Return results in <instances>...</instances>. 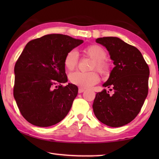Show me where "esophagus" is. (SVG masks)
Masks as SVG:
<instances>
[{"instance_id": "esophagus-1", "label": "esophagus", "mask_w": 159, "mask_h": 159, "mask_svg": "<svg viewBox=\"0 0 159 159\" xmlns=\"http://www.w3.org/2000/svg\"><path fill=\"white\" fill-rule=\"evenodd\" d=\"M84 91H85V89H83V88H79V93H83Z\"/></svg>"}]
</instances>
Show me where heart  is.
<instances>
[{
	"instance_id": "heart-1",
	"label": "heart",
	"mask_w": 159,
	"mask_h": 159,
	"mask_svg": "<svg viewBox=\"0 0 159 159\" xmlns=\"http://www.w3.org/2000/svg\"><path fill=\"white\" fill-rule=\"evenodd\" d=\"M84 52L94 61L92 69H96L102 75L109 73L111 64L106 59L107 53L104 48L99 45H92L86 48ZM78 62L79 55L76 50H72L66 54L64 59V66L66 69L73 70L77 66ZM70 80L74 85L81 88H89L98 83L99 76L96 72H75L70 75Z\"/></svg>"
}]
</instances>
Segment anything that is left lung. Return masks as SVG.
Returning a JSON list of instances; mask_svg holds the SVG:
<instances>
[{
    "mask_svg": "<svg viewBox=\"0 0 159 159\" xmlns=\"http://www.w3.org/2000/svg\"><path fill=\"white\" fill-rule=\"evenodd\" d=\"M105 46L116 66L103 87L110 88L96 94L93 110L98 120L111 127H120L139 114L148 93L150 70L136 47L116 37L96 39Z\"/></svg>",
    "mask_w": 159,
    "mask_h": 159,
    "instance_id": "left-lung-1",
    "label": "left lung"
}]
</instances>
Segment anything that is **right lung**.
I'll return each mask as SVG.
<instances>
[{
  "mask_svg": "<svg viewBox=\"0 0 159 159\" xmlns=\"http://www.w3.org/2000/svg\"><path fill=\"white\" fill-rule=\"evenodd\" d=\"M83 42L61 34L46 35L28 42L14 67L13 96L20 112L33 125L48 127L64 119L78 94L67 82L64 59Z\"/></svg>",
  "mask_w": 159,
  "mask_h": 159,
  "instance_id": "right-lung-1",
  "label": "right lung"
}]
</instances>
